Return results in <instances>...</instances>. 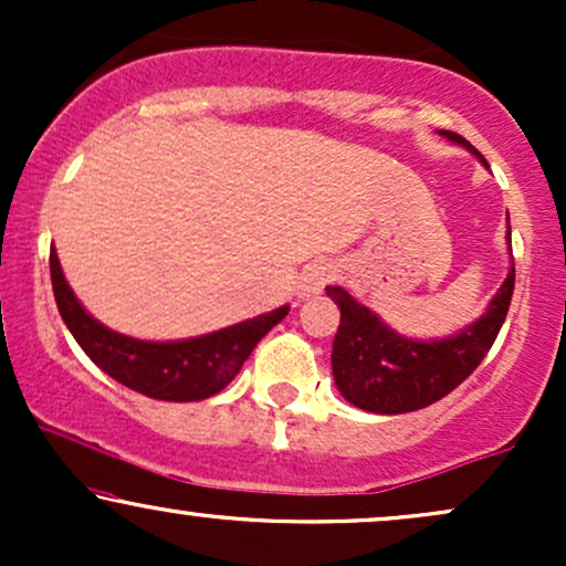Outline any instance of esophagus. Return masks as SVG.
I'll return each instance as SVG.
<instances>
[{
  "mask_svg": "<svg viewBox=\"0 0 566 566\" xmlns=\"http://www.w3.org/2000/svg\"><path fill=\"white\" fill-rule=\"evenodd\" d=\"M333 279H335V265L333 263H314L301 276V290H297V297L308 301V297L319 295V292L327 287Z\"/></svg>",
  "mask_w": 566,
  "mask_h": 566,
  "instance_id": "esophagus-1",
  "label": "esophagus"
}]
</instances>
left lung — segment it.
I'll return each mask as SVG.
<instances>
[{"label": "left lung", "mask_w": 566, "mask_h": 566, "mask_svg": "<svg viewBox=\"0 0 566 566\" xmlns=\"http://www.w3.org/2000/svg\"><path fill=\"white\" fill-rule=\"evenodd\" d=\"M441 138L463 146L484 167L486 159L469 140L450 129H439ZM505 242L511 250V220L505 226ZM340 308V327L333 343V375L337 391L354 407L375 415H401L423 409L452 388H458L482 365L503 327L513 295V261L509 276L500 284L486 311L476 322L465 324L454 335L437 340H418L388 327L386 322L356 301L348 290L327 287Z\"/></svg>", "instance_id": "1"}]
</instances>
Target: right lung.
Here are the masks:
<instances>
[{
  "label": "right lung",
  "instance_id": "obj_1",
  "mask_svg": "<svg viewBox=\"0 0 566 566\" xmlns=\"http://www.w3.org/2000/svg\"><path fill=\"white\" fill-rule=\"evenodd\" d=\"M50 276L57 311L84 354L116 382L159 401H201L223 391L261 337L290 311V305H279L269 314L184 340H138L106 327L84 308L63 276L55 247Z\"/></svg>",
  "mask_w": 566,
  "mask_h": 566
}]
</instances>
